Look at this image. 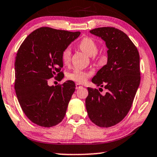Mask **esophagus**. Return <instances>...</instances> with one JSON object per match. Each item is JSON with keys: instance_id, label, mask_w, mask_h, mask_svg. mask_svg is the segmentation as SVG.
Listing matches in <instances>:
<instances>
[{"instance_id": "34e87169", "label": "esophagus", "mask_w": 157, "mask_h": 157, "mask_svg": "<svg viewBox=\"0 0 157 157\" xmlns=\"http://www.w3.org/2000/svg\"><path fill=\"white\" fill-rule=\"evenodd\" d=\"M75 86H76V89H79V88H82V87L80 84H79V83H76V85H75Z\"/></svg>"}]
</instances>
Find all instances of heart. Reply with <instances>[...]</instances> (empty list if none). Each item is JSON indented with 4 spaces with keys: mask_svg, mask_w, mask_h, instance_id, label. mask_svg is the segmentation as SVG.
I'll return each mask as SVG.
<instances>
[{
    "mask_svg": "<svg viewBox=\"0 0 157 157\" xmlns=\"http://www.w3.org/2000/svg\"><path fill=\"white\" fill-rule=\"evenodd\" d=\"M79 48L82 52H85L88 56H94L97 53L98 47L96 41L93 39L89 37H86L82 39L80 41L78 44ZM62 61L64 64H68L71 60V50L69 48H66L62 52ZM88 77V74L85 71L80 70H75L72 72L69 73L67 75V78L69 80L79 82V83H83L87 80Z\"/></svg>",
    "mask_w": 157,
    "mask_h": 157,
    "instance_id": "b5f03b06",
    "label": "heart"
}]
</instances>
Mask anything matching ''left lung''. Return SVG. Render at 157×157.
Instances as JSON below:
<instances>
[{
	"instance_id": "1",
	"label": "left lung",
	"mask_w": 157,
	"mask_h": 157,
	"mask_svg": "<svg viewBox=\"0 0 157 157\" xmlns=\"http://www.w3.org/2000/svg\"><path fill=\"white\" fill-rule=\"evenodd\" d=\"M90 33L101 38L108 49L107 64L91 80L98 86L105 87L107 91L102 95L97 89L88 88L87 113L96 125L110 127L127 115L139 88V52L128 36L117 28H98Z\"/></svg>"
}]
</instances>
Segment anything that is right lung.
Wrapping results in <instances>:
<instances>
[{"instance_id": "right-lung-1", "label": "right lung", "mask_w": 157, "mask_h": 157, "mask_svg": "<svg viewBox=\"0 0 157 157\" xmlns=\"http://www.w3.org/2000/svg\"><path fill=\"white\" fill-rule=\"evenodd\" d=\"M80 35L42 27L26 37L15 58L14 88L25 116L32 122L51 127L62 121L75 90V82L67 80L61 86H50L49 79L63 74L62 52Z\"/></svg>"}]
</instances>
